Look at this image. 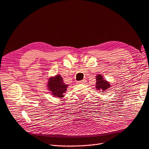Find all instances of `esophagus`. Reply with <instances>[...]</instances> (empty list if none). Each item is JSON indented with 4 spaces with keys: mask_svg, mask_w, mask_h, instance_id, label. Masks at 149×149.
<instances>
[{
    "mask_svg": "<svg viewBox=\"0 0 149 149\" xmlns=\"http://www.w3.org/2000/svg\"><path fill=\"white\" fill-rule=\"evenodd\" d=\"M85 83V80H81V81H77V84H84Z\"/></svg>",
    "mask_w": 149,
    "mask_h": 149,
    "instance_id": "obj_1",
    "label": "esophagus"
}]
</instances>
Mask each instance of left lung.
<instances>
[{
    "instance_id": "8db88e82",
    "label": "left lung",
    "mask_w": 149,
    "mask_h": 149,
    "mask_svg": "<svg viewBox=\"0 0 149 149\" xmlns=\"http://www.w3.org/2000/svg\"><path fill=\"white\" fill-rule=\"evenodd\" d=\"M96 88L98 91H102V92L105 91L111 87V84L106 80L104 79L103 77L100 75L97 74L96 77Z\"/></svg>"
}]
</instances>
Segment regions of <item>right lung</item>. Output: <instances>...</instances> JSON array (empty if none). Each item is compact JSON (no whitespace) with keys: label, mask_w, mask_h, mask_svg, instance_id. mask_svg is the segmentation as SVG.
Returning a JSON list of instances; mask_svg holds the SVG:
<instances>
[{"label":"right lung","mask_w":149,"mask_h":149,"mask_svg":"<svg viewBox=\"0 0 149 149\" xmlns=\"http://www.w3.org/2000/svg\"><path fill=\"white\" fill-rule=\"evenodd\" d=\"M69 85L65 84L63 79L60 75L50 77L47 84V88L53 97L62 98L64 96V93L67 91Z\"/></svg>","instance_id":"obj_1"}]
</instances>
